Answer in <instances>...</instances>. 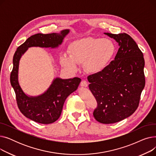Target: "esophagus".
I'll list each match as a JSON object with an SVG mask.
<instances>
[{"instance_id":"esophagus-1","label":"esophagus","mask_w":156,"mask_h":156,"mask_svg":"<svg viewBox=\"0 0 156 156\" xmlns=\"http://www.w3.org/2000/svg\"><path fill=\"white\" fill-rule=\"evenodd\" d=\"M80 85L81 87H88V82L85 80H83V81H81Z\"/></svg>"}]
</instances>
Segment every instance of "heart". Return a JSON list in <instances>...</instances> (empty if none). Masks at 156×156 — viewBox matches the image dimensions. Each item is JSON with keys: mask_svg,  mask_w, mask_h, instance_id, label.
Segmentation results:
<instances>
[{"mask_svg": "<svg viewBox=\"0 0 156 156\" xmlns=\"http://www.w3.org/2000/svg\"><path fill=\"white\" fill-rule=\"evenodd\" d=\"M116 47L111 39L88 37L75 41L68 48L69 55L60 57L63 67L75 72L77 64H84L86 71L92 74L104 71L112 61Z\"/></svg>", "mask_w": 156, "mask_h": 156, "instance_id": "obj_1", "label": "heart"}]
</instances>
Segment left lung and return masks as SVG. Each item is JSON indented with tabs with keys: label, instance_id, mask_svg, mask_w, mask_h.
I'll list each match as a JSON object with an SVG mask.
<instances>
[{
	"label": "left lung",
	"instance_id": "obj_1",
	"mask_svg": "<svg viewBox=\"0 0 156 156\" xmlns=\"http://www.w3.org/2000/svg\"><path fill=\"white\" fill-rule=\"evenodd\" d=\"M118 43L114 60L104 71L88 76L89 89L98 106L95 119L111 124L129 116L137 109L145 80V61L142 51L126 34L104 33Z\"/></svg>",
	"mask_w": 156,
	"mask_h": 156
}]
</instances>
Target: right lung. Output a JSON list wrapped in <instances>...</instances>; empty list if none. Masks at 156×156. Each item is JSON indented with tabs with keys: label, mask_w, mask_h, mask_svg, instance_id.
<instances>
[{
	"label": "right lung",
	"mask_w": 156,
	"mask_h": 156,
	"mask_svg": "<svg viewBox=\"0 0 156 156\" xmlns=\"http://www.w3.org/2000/svg\"><path fill=\"white\" fill-rule=\"evenodd\" d=\"M69 33V30L66 29L59 34H37L32 35L18 47L13 56V68L10 81L16 94L18 108L24 116L41 124H51L59 119L66 99L76 90L81 79L77 77L69 79L57 77L43 94L37 96L28 95L24 92L19 83L20 61L30 47L57 48Z\"/></svg>",
	"instance_id": "1"
}]
</instances>
